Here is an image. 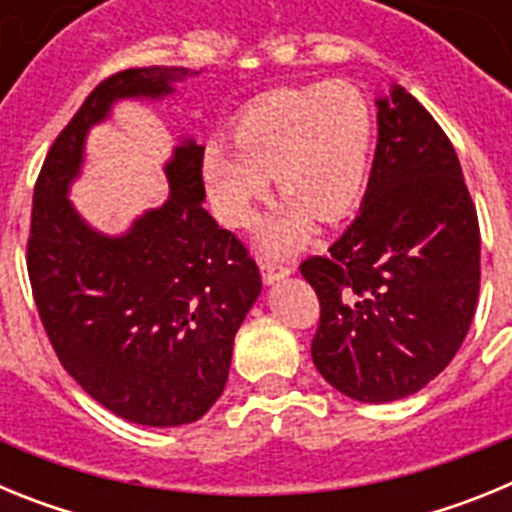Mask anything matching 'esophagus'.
I'll use <instances>...</instances> for the list:
<instances>
[{
    "label": "esophagus",
    "instance_id": "esophagus-1",
    "mask_svg": "<svg viewBox=\"0 0 512 512\" xmlns=\"http://www.w3.org/2000/svg\"><path fill=\"white\" fill-rule=\"evenodd\" d=\"M289 266L287 264H277V261H261V279H264L266 284H274L279 282V279L289 277Z\"/></svg>",
    "mask_w": 512,
    "mask_h": 512
}]
</instances>
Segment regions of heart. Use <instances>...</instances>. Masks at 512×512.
<instances>
[{
  "label": "heart",
  "mask_w": 512,
  "mask_h": 512,
  "mask_svg": "<svg viewBox=\"0 0 512 512\" xmlns=\"http://www.w3.org/2000/svg\"><path fill=\"white\" fill-rule=\"evenodd\" d=\"M233 146L205 151V182L220 220L251 223L269 194V176L287 197L261 225L271 253H289L310 238L315 217L338 223L361 205L374 153V112L351 81L279 89L246 107Z\"/></svg>",
  "instance_id": "obj_1"
}]
</instances>
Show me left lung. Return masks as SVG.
I'll return each mask as SVG.
<instances>
[{"label": "left lung", "mask_w": 512, "mask_h": 512, "mask_svg": "<svg viewBox=\"0 0 512 512\" xmlns=\"http://www.w3.org/2000/svg\"><path fill=\"white\" fill-rule=\"evenodd\" d=\"M379 140L356 220L300 264L320 300L312 361L359 402H392L441 374L479 297V223L459 156L402 87L377 102Z\"/></svg>", "instance_id": "1"}]
</instances>
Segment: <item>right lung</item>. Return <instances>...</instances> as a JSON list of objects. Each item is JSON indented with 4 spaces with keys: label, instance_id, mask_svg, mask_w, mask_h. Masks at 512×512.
<instances>
[{
    "label": "right lung",
    "instance_id": "add662e5",
    "mask_svg": "<svg viewBox=\"0 0 512 512\" xmlns=\"http://www.w3.org/2000/svg\"><path fill=\"white\" fill-rule=\"evenodd\" d=\"M187 69H125L92 89L58 133L33 192L27 274L58 361L120 418L153 428L200 420L228 382L233 338L261 292L248 248L202 207L194 140L166 164L169 200L125 235L89 228L69 202L84 138L112 102L164 97Z\"/></svg>",
    "mask_w": 512,
    "mask_h": 512
}]
</instances>
